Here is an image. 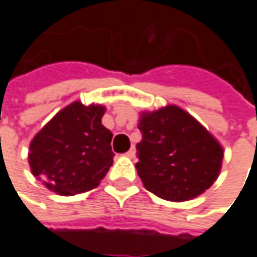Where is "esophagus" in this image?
<instances>
[{
	"label": "esophagus",
	"mask_w": 257,
	"mask_h": 257,
	"mask_svg": "<svg viewBox=\"0 0 257 257\" xmlns=\"http://www.w3.org/2000/svg\"><path fill=\"white\" fill-rule=\"evenodd\" d=\"M126 156L131 158V159H132V158H135V147H131V149H129L128 152H126Z\"/></svg>",
	"instance_id": "34e87169"
}]
</instances>
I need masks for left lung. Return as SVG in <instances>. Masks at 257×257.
<instances>
[{
	"label": "left lung",
	"mask_w": 257,
	"mask_h": 257,
	"mask_svg": "<svg viewBox=\"0 0 257 257\" xmlns=\"http://www.w3.org/2000/svg\"><path fill=\"white\" fill-rule=\"evenodd\" d=\"M137 173L156 196L183 202L204 193L217 180L223 147L193 116L170 104L141 111Z\"/></svg>",
	"instance_id": "obj_1"
}]
</instances>
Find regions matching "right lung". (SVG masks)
I'll list each match as a JSON object with an SVG mask.
<instances>
[{
    "label": "right lung",
    "mask_w": 257,
    "mask_h": 257,
    "mask_svg": "<svg viewBox=\"0 0 257 257\" xmlns=\"http://www.w3.org/2000/svg\"><path fill=\"white\" fill-rule=\"evenodd\" d=\"M105 107L74 101L35 134L28 162L49 190L73 196L95 189L113 165V134L102 125Z\"/></svg>",
    "instance_id": "obj_1"
}]
</instances>
